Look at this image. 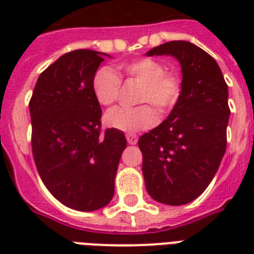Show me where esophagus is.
<instances>
[{
    "mask_svg": "<svg viewBox=\"0 0 254 254\" xmlns=\"http://www.w3.org/2000/svg\"><path fill=\"white\" fill-rule=\"evenodd\" d=\"M127 141L129 145H135L138 142V137L135 134H127Z\"/></svg>",
    "mask_w": 254,
    "mask_h": 254,
    "instance_id": "esophagus-1",
    "label": "esophagus"
}]
</instances>
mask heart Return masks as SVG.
<instances>
[{
    "instance_id": "1",
    "label": "heart",
    "mask_w": 254,
    "mask_h": 254,
    "mask_svg": "<svg viewBox=\"0 0 254 254\" xmlns=\"http://www.w3.org/2000/svg\"><path fill=\"white\" fill-rule=\"evenodd\" d=\"M127 79L141 84L137 95V103H149L159 115H166L175 107L181 84L178 77L166 72V65L151 58H141L123 65ZM121 80L119 75L109 67H100L92 76V92L99 104L111 107L119 99ZM150 105L142 104L134 108H115L107 113L105 123L125 133L149 129L157 121V113Z\"/></svg>"
}]
</instances>
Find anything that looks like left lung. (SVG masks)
I'll return each instance as SVG.
<instances>
[{
  "label": "left lung",
  "instance_id": "1",
  "mask_svg": "<svg viewBox=\"0 0 254 254\" xmlns=\"http://www.w3.org/2000/svg\"><path fill=\"white\" fill-rule=\"evenodd\" d=\"M146 55L175 58L182 89L169 117L138 139L145 186L159 203L187 204L208 187L225 153L228 85L216 61L191 42H167Z\"/></svg>",
  "mask_w": 254,
  "mask_h": 254
}]
</instances>
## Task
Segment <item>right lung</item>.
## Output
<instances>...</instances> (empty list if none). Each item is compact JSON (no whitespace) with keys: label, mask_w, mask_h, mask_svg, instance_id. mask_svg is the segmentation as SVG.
Segmentation results:
<instances>
[{"label":"right lung","mask_w":254,"mask_h":254,"mask_svg":"<svg viewBox=\"0 0 254 254\" xmlns=\"http://www.w3.org/2000/svg\"><path fill=\"white\" fill-rule=\"evenodd\" d=\"M108 54L75 50L39 75L30 100L31 146L38 173L55 199L76 211L105 207L115 193L124 131L101 134L92 76Z\"/></svg>","instance_id":"1"}]
</instances>
